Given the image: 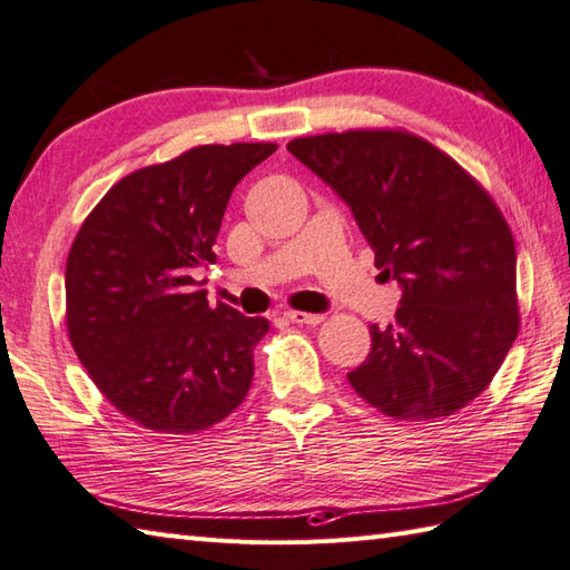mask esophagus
Segmentation results:
<instances>
[{
	"instance_id": "34e87169",
	"label": "esophagus",
	"mask_w": 570,
	"mask_h": 570,
	"mask_svg": "<svg viewBox=\"0 0 570 570\" xmlns=\"http://www.w3.org/2000/svg\"><path fill=\"white\" fill-rule=\"evenodd\" d=\"M284 316H286V321L298 323V325H304V323L306 325H316V323L323 321L321 313H304V311H286Z\"/></svg>"
}]
</instances>
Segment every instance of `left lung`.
<instances>
[{"label": "left lung", "instance_id": "left-lung-1", "mask_svg": "<svg viewBox=\"0 0 570 570\" xmlns=\"http://www.w3.org/2000/svg\"><path fill=\"white\" fill-rule=\"evenodd\" d=\"M288 151L350 210L374 266L402 286L347 380L402 421L451 416L492 382L519 331L510 225L482 186L426 139L394 129L301 137Z\"/></svg>", "mask_w": 570, "mask_h": 570}]
</instances>
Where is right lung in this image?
Returning a JSON list of instances; mask_svg holds the SVG:
<instances>
[{"label":"right lung","mask_w":570,"mask_h":570,"mask_svg":"<svg viewBox=\"0 0 570 570\" xmlns=\"http://www.w3.org/2000/svg\"><path fill=\"white\" fill-rule=\"evenodd\" d=\"M276 144H208L139 168L105 193L66 264L72 350L107 402L156 433H196L242 404L269 331L208 304L196 269L235 186Z\"/></svg>","instance_id":"right-lung-1"}]
</instances>
